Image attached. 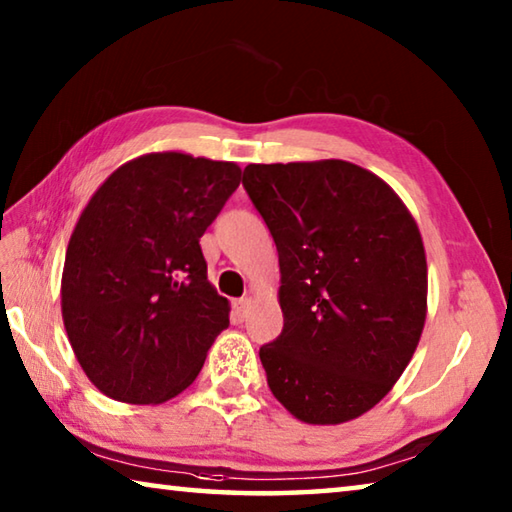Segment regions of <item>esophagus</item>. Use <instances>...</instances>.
<instances>
[{
	"instance_id": "1",
	"label": "esophagus",
	"mask_w": 512,
	"mask_h": 512,
	"mask_svg": "<svg viewBox=\"0 0 512 512\" xmlns=\"http://www.w3.org/2000/svg\"><path fill=\"white\" fill-rule=\"evenodd\" d=\"M248 305H250V298H248V296H246V298H239V300H235V305H232V307H235V316H237L239 320L244 318Z\"/></svg>"
}]
</instances>
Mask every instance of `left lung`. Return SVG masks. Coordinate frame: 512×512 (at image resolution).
<instances>
[{"mask_svg": "<svg viewBox=\"0 0 512 512\" xmlns=\"http://www.w3.org/2000/svg\"><path fill=\"white\" fill-rule=\"evenodd\" d=\"M244 187L280 257L284 327L259 348L268 388L307 424L359 418L420 343L418 223L384 180L345 160L248 164Z\"/></svg>", "mask_w": 512, "mask_h": 512, "instance_id": "1", "label": "left lung"}]
</instances>
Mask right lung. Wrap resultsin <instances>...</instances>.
Segmentation results:
<instances>
[{
    "mask_svg": "<svg viewBox=\"0 0 512 512\" xmlns=\"http://www.w3.org/2000/svg\"><path fill=\"white\" fill-rule=\"evenodd\" d=\"M239 183L235 162L146 153L112 171L85 205L60 307L76 359L103 395L162 404L198 377L230 325L198 241Z\"/></svg>",
    "mask_w": 512,
    "mask_h": 512,
    "instance_id": "1",
    "label": "right lung"
}]
</instances>
